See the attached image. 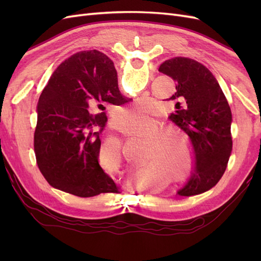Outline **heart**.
<instances>
[{
    "instance_id": "heart-1",
    "label": "heart",
    "mask_w": 261,
    "mask_h": 261,
    "mask_svg": "<svg viewBox=\"0 0 261 261\" xmlns=\"http://www.w3.org/2000/svg\"><path fill=\"white\" fill-rule=\"evenodd\" d=\"M150 109L151 102L140 99L135 104L121 108L114 115V122L121 126L127 123H141L150 116ZM162 129V122L157 118H151L139 126L121 127L119 131L126 141H146L145 165L150 164L154 169L171 171L180 168L184 159V166L188 167L193 159L190 142L179 134Z\"/></svg>"
}]
</instances>
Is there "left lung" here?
Segmentation results:
<instances>
[{
  "mask_svg": "<svg viewBox=\"0 0 261 261\" xmlns=\"http://www.w3.org/2000/svg\"><path fill=\"white\" fill-rule=\"evenodd\" d=\"M159 71L176 82V103L170 121L188 138L194 169L186 185L177 192L192 196L212 188L224 174L231 150L232 114L213 74L201 63L186 57L166 60Z\"/></svg>",
  "mask_w": 261,
  "mask_h": 261,
  "instance_id": "1",
  "label": "left lung"
}]
</instances>
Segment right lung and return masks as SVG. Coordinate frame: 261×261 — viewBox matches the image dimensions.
<instances>
[{
  "mask_svg": "<svg viewBox=\"0 0 261 261\" xmlns=\"http://www.w3.org/2000/svg\"><path fill=\"white\" fill-rule=\"evenodd\" d=\"M129 101L101 51H80L58 66L39 97L35 131L37 164L49 184L80 197L118 192L98 164L99 132L105 108Z\"/></svg>",
  "mask_w": 261,
  "mask_h": 261,
  "instance_id": "1",
  "label": "right lung"
}]
</instances>
